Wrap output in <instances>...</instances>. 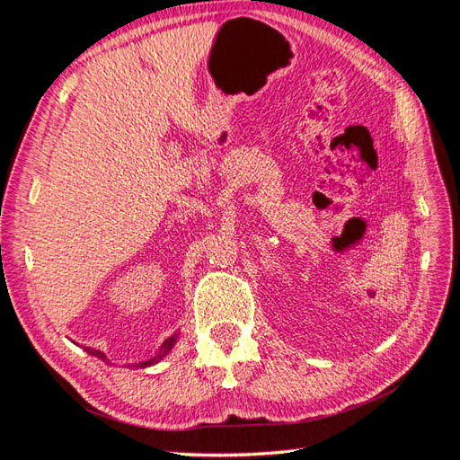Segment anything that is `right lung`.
Here are the masks:
<instances>
[{
    "label": "right lung",
    "instance_id": "right-lung-1",
    "mask_svg": "<svg viewBox=\"0 0 460 460\" xmlns=\"http://www.w3.org/2000/svg\"><path fill=\"white\" fill-rule=\"evenodd\" d=\"M176 338H178V333H174V336H171L169 340H166L163 345H161V349H159V353L155 355V357H151L149 360H144V363H134V365H128V367H134V368H146V367H151V365H155V363H159V360L166 355V353H169L171 349H172V347H174V343H176ZM90 355H93V357H97V358H102V360H105V363H107V357H105V353H102V351H97V349H90V347H88V349H86Z\"/></svg>",
    "mask_w": 460,
    "mask_h": 460
}]
</instances>
